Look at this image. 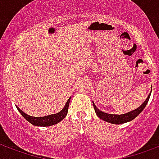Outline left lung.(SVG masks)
<instances>
[{
	"mask_svg": "<svg viewBox=\"0 0 159 159\" xmlns=\"http://www.w3.org/2000/svg\"><path fill=\"white\" fill-rule=\"evenodd\" d=\"M152 92V91H151ZM151 93H149V95L147 98V100L144 101V103L140 106V107H138L135 110L132 111H129L126 114H123V115H114V114H108L106 113V112H103L100 111L96 107L95 105L93 102V106L94 110H95V113L97 114V116L100 117V119L104 120L106 122H108L110 123H114V124H121V123H127V122H129L131 120H133L134 118L139 115V114L144 110V108L147 106V102L149 100V98H150Z\"/></svg>",
	"mask_w": 159,
	"mask_h": 159,
	"instance_id": "1",
	"label": "left lung"
}]
</instances>
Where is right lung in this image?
Masks as SVG:
<instances>
[{
  "label": "right lung",
  "mask_w": 159,
  "mask_h": 159,
  "mask_svg": "<svg viewBox=\"0 0 159 159\" xmlns=\"http://www.w3.org/2000/svg\"><path fill=\"white\" fill-rule=\"evenodd\" d=\"M70 100V98L69 100H67L66 106L63 108L61 111H59L58 113L52 114V115H49V116H46V117H31V116H29L27 115L25 112H23L22 111L19 109V107H17V109L19 110V111L21 113L23 117H25L29 123H30L33 125L35 126H42V127H47V126H51V125H53V124H56V123H59L61 120H63L66 116L67 115V112H68V107H69V103Z\"/></svg>",
  "instance_id": "right-lung-1"
}]
</instances>
